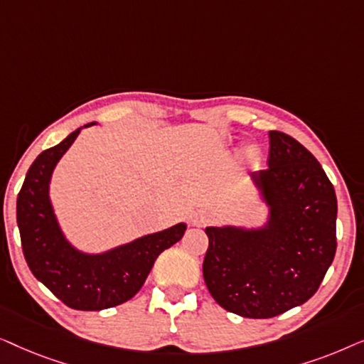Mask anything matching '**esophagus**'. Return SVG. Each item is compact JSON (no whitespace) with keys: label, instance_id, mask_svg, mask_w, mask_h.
Returning <instances> with one entry per match:
<instances>
[{"label":"esophagus","instance_id":"34e87169","mask_svg":"<svg viewBox=\"0 0 364 364\" xmlns=\"http://www.w3.org/2000/svg\"><path fill=\"white\" fill-rule=\"evenodd\" d=\"M210 213L208 212H197L196 215H193V225H197V227H203V225H207L208 222H210Z\"/></svg>","mask_w":364,"mask_h":364}]
</instances>
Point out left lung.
I'll list each match as a JSON object with an SVG mask.
<instances>
[{
    "label": "left lung",
    "mask_w": 364,
    "mask_h": 364,
    "mask_svg": "<svg viewBox=\"0 0 364 364\" xmlns=\"http://www.w3.org/2000/svg\"><path fill=\"white\" fill-rule=\"evenodd\" d=\"M270 205L265 230L207 227L203 280L218 305L273 318L315 295L336 253V196L300 142L270 131L268 168L253 173Z\"/></svg>",
    "instance_id": "8db88e82"
}]
</instances>
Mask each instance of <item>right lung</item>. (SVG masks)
Wrapping results in <instances>:
<instances>
[{
	"mask_svg": "<svg viewBox=\"0 0 364 364\" xmlns=\"http://www.w3.org/2000/svg\"><path fill=\"white\" fill-rule=\"evenodd\" d=\"M91 126V124H86ZM79 129L46 149L31 164L16 202V220L29 270L64 305L74 310H104L131 300L141 290L156 258L181 240L178 223L104 255H84L64 240L48 197L49 178Z\"/></svg>",
	"mask_w": 364,
	"mask_h": 364,
	"instance_id": "obj_1",
	"label": "right lung"
}]
</instances>
